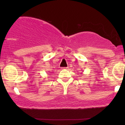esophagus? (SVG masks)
I'll return each instance as SVG.
<instances>
[{
	"label": "esophagus",
	"instance_id": "34e87169",
	"mask_svg": "<svg viewBox=\"0 0 125 125\" xmlns=\"http://www.w3.org/2000/svg\"><path fill=\"white\" fill-rule=\"evenodd\" d=\"M61 69H68V67H64L61 68Z\"/></svg>",
	"mask_w": 125,
	"mask_h": 125
}]
</instances>
